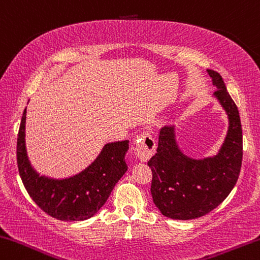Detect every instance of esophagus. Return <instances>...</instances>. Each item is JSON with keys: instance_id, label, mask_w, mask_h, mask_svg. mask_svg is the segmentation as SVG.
I'll use <instances>...</instances> for the list:
<instances>
[{"instance_id": "esophagus-1", "label": "esophagus", "mask_w": 260, "mask_h": 260, "mask_svg": "<svg viewBox=\"0 0 260 260\" xmlns=\"http://www.w3.org/2000/svg\"><path fill=\"white\" fill-rule=\"evenodd\" d=\"M155 152V141L150 133L136 137V154L142 161H147Z\"/></svg>"}]
</instances>
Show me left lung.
I'll list each match as a JSON object with an SVG mask.
<instances>
[{
    "mask_svg": "<svg viewBox=\"0 0 260 260\" xmlns=\"http://www.w3.org/2000/svg\"><path fill=\"white\" fill-rule=\"evenodd\" d=\"M207 72L217 89L214 98L229 121L218 152L201 159L188 157L178 145L175 125H165L159 131L157 153L147 162L152 171L154 205L164 216L173 219H193L210 213L230 194L241 172L243 135L237 106L221 75Z\"/></svg>",
    "mask_w": 260,
    "mask_h": 260,
    "instance_id": "left-lung-1",
    "label": "left lung"
}]
</instances>
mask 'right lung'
Segmentation results:
<instances>
[{"label":"right lung","mask_w":260,"mask_h":260,"mask_svg":"<svg viewBox=\"0 0 260 260\" xmlns=\"http://www.w3.org/2000/svg\"><path fill=\"white\" fill-rule=\"evenodd\" d=\"M26 108L17 138V165L23 185L39 208L60 221L93 217L109 198L125 172L129 141L107 143L96 159L79 173L54 179L42 175L29 160L25 145Z\"/></svg>","instance_id":"right-lung-1"}]
</instances>
